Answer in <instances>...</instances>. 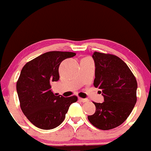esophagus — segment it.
I'll return each instance as SVG.
<instances>
[{"label": "esophagus", "mask_w": 151, "mask_h": 151, "mask_svg": "<svg viewBox=\"0 0 151 151\" xmlns=\"http://www.w3.org/2000/svg\"><path fill=\"white\" fill-rule=\"evenodd\" d=\"M78 100H79L80 101V102H88V99H86V98H78Z\"/></svg>", "instance_id": "1"}]
</instances>
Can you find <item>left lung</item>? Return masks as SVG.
<instances>
[{
  "label": "left lung",
  "mask_w": 151,
  "mask_h": 151,
  "mask_svg": "<svg viewBox=\"0 0 151 151\" xmlns=\"http://www.w3.org/2000/svg\"><path fill=\"white\" fill-rule=\"evenodd\" d=\"M92 57L96 66L93 85L102 91L104 101L93 102L96 112L88 119L99 129L110 130L121 125L133 111L137 102V80L116 55L95 51Z\"/></svg>",
  "instance_id": "8db88e82"
}]
</instances>
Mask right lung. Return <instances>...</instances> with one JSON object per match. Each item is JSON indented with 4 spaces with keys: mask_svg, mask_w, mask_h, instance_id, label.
I'll use <instances>...</instances> for the list:
<instances>
[{
    "mask_svg": "<svg viewBox=\"0 0 151 151\" xmlns=\"http://www.w3.org/2000/svg\"><path fill=\"white\" fill-rule=\"evenodd\" d=\"M76 54L67 51H49L25 64L16 83L20 106L29 120L39 129H53L64 121L77 96H55L51 84L57 82L62 61Z\"/></svg>",
    "mask_w": 151,
    "mask_h": 151,
    "instance_id": "add662e5",
    "label": "right lung"
}]
</instances>
